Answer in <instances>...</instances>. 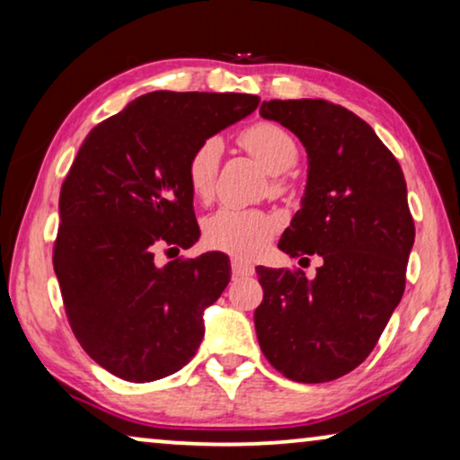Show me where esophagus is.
I'll use <instances>...</instances> for the list:
<instances>
[{
  "mask_svg": "<svg viewBox=\"0 0 460 460\" xmlns=\"http://www.w3.org/2000/svg\"><path fill=\"white\" fill-rule=\"evenodd\" d=\"M231 273H233V277H250V275H254V267H252V262L235 256V258H231Z\"/></svg>",
  "mask_w": 460,
  "mask_h": 460,
  "instance_id": "obj_1",
  "label": "esophagus"
}]
</instances>
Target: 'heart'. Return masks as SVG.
<instances>
[{"instance_id":"heart-1","label":"heart","mask_w":460,"mask_h":460,"mask_svg":"<svg viewBox=\"0 0 460 460\" xmlns=\"http://www.w3.org/2000/svg\"><path fill=\"white\" fill-rule=\"evenodd\" d=\"M239 141L258 163L273 174L286 172L297 160V146L294 137L275 122H256V125L245 128ZM221 152V141L210 137L204 139L187 160V185H190L191 196L199 202H206L215 193ZM277 190H281L279 183H277ZM275 229L277 218L269 212L223 206L204 221V239L212 248L250 258L264 248V243L273 237Z\"/></svg>"}]
</instances>
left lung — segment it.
Masks as SVG:
<instances>
[{
	"label": "left lung",
	"instance_id": "left-lung-1",
	"mask_svg": "<svg viewBox=\"0 0 460 460\" xmlns=\"http://www.w3.org/2000/svg\"><path fill=\"white\" fill-rule=\"evenodd\" d=\"M261 114L289 128L308 154L302 208L279 248L319 254L300 269L256 267L264 297L254 313L261 350L300 384L350 373L377 344L400 304L415 223L398 160L371 127L327 100H270ZM308 261V258H302Z\"/></svg>",
	"mask_w": 460,
	"mask_h": 460
}]
</instances>
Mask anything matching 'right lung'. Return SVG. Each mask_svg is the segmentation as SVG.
<instances>
[{
  "instance_id": "obj_1",
  "label": "right lung",
  "mask_w": 460,
  "mask_h": 460,
  "mask_svg": "<svg viewBox=\"0 0 460 460\" xmlns=\"http://www.w3.org/2000/svg\"><path fill=\"white\" fill-rule=\"evenodd\" d=\"M258 102L152 92L83 141L60 190L54 270L75 338L116 377L163 379L198 352L204 308L231 279L229 258L206 252L158 267L154 254L198 242L187 160Z\"/></svg>"
}]
</instances>
